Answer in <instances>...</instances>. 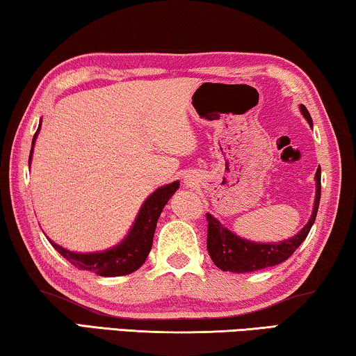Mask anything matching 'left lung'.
Masks as SVG:
<instances>
[{"label": "left lung", "instance_id": "8db88e82", "mask_svg": "<svg viewBox=\"0 0 356 356\" xmlns=\"http://www.w3.org/2000/svg\"><path fill=\"white\" fill-rule=\"evenodd\" d=\"M300 111L304 118L309 121L310 126L312 116L305 105H300ZM316 182V195H315V204L314 211L307 225L302 229L297 235L288 240L280 243H254L245 240V238L238 236L232 230L227 229L216 219L214 216L206 214L208 219V252L217 267L224 272H233V273H249L256 272V270H262L267 267H273L284 262L286 259L293 256V252L302 245L307 235L314 225L318 206H320V196H321V169H316L315 174Z\"/></svg>", "mask_w": 356, "mask_h": 356}]
</instances>
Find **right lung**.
Returning <instances> with one entry per match:
<instances>
[{
  "label": "right lung",
  "mask_w": 356,
  "mask_h": 356,
  "mask_svg": "<svg viewBox=\"0 0 356 356\" xmlns=\"http://www.w3.org/2000/svg\"><path fill=\"white\" fill-rule=\"evenodd\" d=\"M40 127L41 124L38 126V129H36L33 142H31L29 166ZM177 188V180L172 184L164 185V187L156 188L155 192L145 200V203L142 204L134 225L131 227L127 236L120 243V245H116L111 249H105V251L100 252H73L49 240L51 245L54 246L56 251L62 254L68 262L75 265L76 268L89 270V272L97 273L99 277H123V275L136 272L137 268L142 267L148 252H150L158 217H160L163 208L166 206L169 198L176 193Z\"/></svg>",
  "instance_id": "right-lung-1"
}]
</instances>
